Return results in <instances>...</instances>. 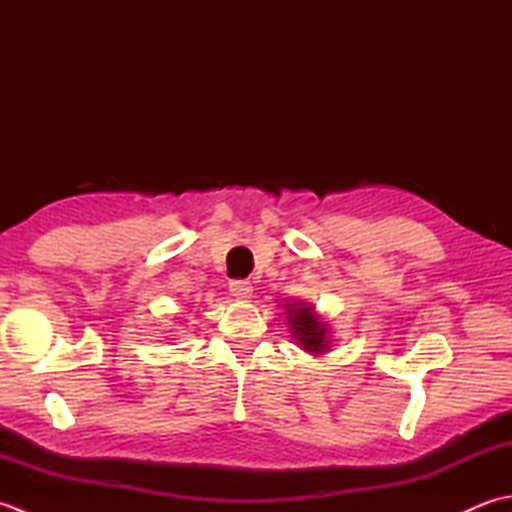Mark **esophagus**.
<instances>
[{
  "label": "esophagus",
  "instance_id": "1",
  "mask_svg": "<svg viewBox=\"0 0 512 512\" xmlns=\"http://www.w3.org/2000/svg\"><path fill=\"white\" fill-rule=\"evenodd\" d=\"M231 295L235 299H250L253 297V286L248 281H231Z\"/></svg>",
  "mask_w": 512,
  "mask_h": 512
}]
</instances>
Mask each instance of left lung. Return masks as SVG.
Returning a JSON list of instances; mask_svg holds the SVG:
<instances>
[{
	"label": "left lung",
	"instance_id": "1",
	"mask_svg": "<svg viewBox=\"0 0 512 512\" xmlns=\"http://www.w3.org/2000/svg\"><path fill=\"white\" fill-rule=\"evenodd\" d=\"M284 308L288 314L286 321L290 325V332L295 336V341L303 352H308L312 356H323L332 352L334 339H332L330 325L321 317L312 303L295 301V303H286Z\"/></svg>",
	"mask_w": 512,
	"mask_h": 512
}]
</instances>
